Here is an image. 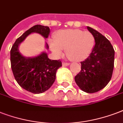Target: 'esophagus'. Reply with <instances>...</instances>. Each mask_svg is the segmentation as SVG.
<instances>
[{
    "label": "esophagus",
    "mask_w": 123,
    "mask_h": 123,
    "mask_svg": "<svg viewBox=\"0 0 123 123\" xmlns=\"http://www.w3.org/2000/svg\"><path fill=\"white\" fill-rule=\"evenodd\" d=\"M69 65H70V63H68V62H62V66H67Z\"/></svg>",
    "instance_id": "esophagus-1"
}]
</instances>
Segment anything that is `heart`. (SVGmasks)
I'll use <instances>...</instances> for the list:
<instances>
[{
    "label": "heart",
    "instance_id": "heart-1",
    "mask_svg": "<svg viewBox=\"0 0 123 123\" xmlns=\"http://www.w3.org/2000/svg\"><path fill=\"white\" fill-rule=\"evenodd\" d=\"M95 43L94 37L90 31L78 29H68L59 31L55 39H51L49 44L56 56L61 57L63 50L66 55L74 61H81L88 57Z\"/></svg>",
    "mask_w": 123,
    "mask_h": 123
}]
</instances>
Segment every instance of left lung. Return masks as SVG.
<instances>
[{
    "label": "left lung",
    "instance_id": "left-lung-1",
    "mask_svg": "<svg viewBox=\"0 0 123 123\" xmlns=\"http://www.w3.org/2000/svg\"><path fill=\"white\" fill-rule=\"evenodd\" d=\"M87 29L94 37L95 44L90 56L80 62L81 70L75 80L80 90L92 93L104 88L111 79L115 51L105 37L89 26Z\"/></svg>",
    "mask_w": 123,
    "mask_h": 123
}]
</instances>
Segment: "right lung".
I'll return each mask as SVG.
<instances>
[{"label": "right lung", "mask_w": 123, "mask_h": 123, "mask_svg": "<svg viewBox=\"0 0 123 123\" xmlns=\"http://www.w3.org/2000/svg\"><path fill=\"white\" fill-rule=\"evenodd\" d=\"M49 31L48 26H33L16 40L10 51L11 67L15 80L22 88L33 93L44 92L52 86L62 62L60 60L49 59L45 52L34 57H25L19 52L18 46L32 33H39L46 39ZM46 47L49 48L47 43Z\"/></svg>", "instance_id": "1"}]
</instances>
